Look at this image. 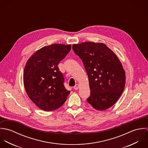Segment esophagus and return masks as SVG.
Returning <instances> with one entry per match:
<instances>
[{
	"mask_svg": "<svg viewBox=\"0 0 148 148\" xmlns=\"http://www.w3.org/2000/svg\"><path fill=\"white\" fill-rule=\"evenodd\" d=\"M79 88V85L78 84L75 85L74 86V87H73V88H74V89H75V90H77V89H78V88Z\"/></svg>",
	"mask_w": 148,
	"mask_h": 148,
	"instance_id": "34e87169",
	"label": "esophagus"
}]
</instances>
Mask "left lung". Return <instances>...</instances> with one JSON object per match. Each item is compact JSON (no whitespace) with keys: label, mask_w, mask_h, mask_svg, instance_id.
<instances>
[{"label":"left lung","mask_w":148,"mask_h":148,"mask_svg":"<svg viewBox=\"0 0 148 148\" xmlns=\"http://www.w3.org/2000/svg\"><path fill=\"white\" fill-rule=\"evenodd\" d=\"M72 49L82 59L88 75L90 90L88 103L99 110L113 106L125 85V72L117 56L101 42L73 44Z\"/></svg>","instance_id":"8db88e82"}]
</instances>
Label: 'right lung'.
<instances>
[{
    "label": "right lung",
    "instance_id": "1",
    "mask_svg": "<svg viewBox=\"0 0 148 148\" xmlns=\"http://www.w3.org/2000/svg\"><path fill=\"white\" fill-rule=\"evenodd\" d=\"M71 45L53 44L37 51L27 61L23 72L26 92L34 104L45 111L63 106L70 93L64 86L63 74L58 64Z\"/></svg>",
    "mask_w": 148,
    "mask_h": 148
}]
</instances>
